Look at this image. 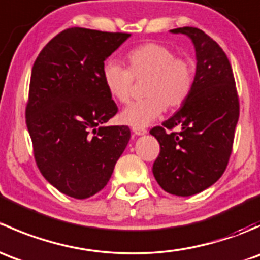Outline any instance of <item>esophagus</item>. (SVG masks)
Listing matches in <instances>:
<instances>
[{"mask_svg":"<svg viewBox=\"0 0 260 260\" xmlns=\"http://www.w3.org/2000/svg\"><path fill=\"white\" fill-rule=\"evenodd\" d=\"M133 133L137 136H145L147 133V131L145 129V128H133Z\"/></svg>","mask_w":260,"mask_h":260,"instance_id":"34e87169","label":"esophagus"}]
</instances>
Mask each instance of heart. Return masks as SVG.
<instances>
[{
  "instance_id": "heart-1",
  "label": "heart",
  "mask_w": 260,
  "mask_h": 260,
  "mask_svg": "<svg viewBox=\"0 0 260 260\" xmlns=\"http://www.w3.org/2000/svg\"><path fill=\"white\" fill-rule=\"evenodd\" d=\"M127 68L111 60L103 68V80L112 98L127 103L133 79H145V99L133 102L120 112V122L133 128L151 124L165 108H177L190 96L195 81V68L188 57L177 56L174 49L146 43L125 55Z\"/></svg>"
}]
</instances>
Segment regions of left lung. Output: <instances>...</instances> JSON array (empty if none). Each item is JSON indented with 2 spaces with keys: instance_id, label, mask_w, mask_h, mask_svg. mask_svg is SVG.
Here are the masks:
<instances>
[{
  "instance_id": "8db88e82",
  "label": "left lung",
  "mask_w": 260,
  "mask_h": 260,
  "mask_svg": "<svg viewBox=\"0 0 260 260\" xmlns=\"http://www.w3.org/2000/svg\"><path fill=\"white\" fill-rule=\"evenodd\" d=\"M172 34L191 39L196 52L193 88L187 101L162 127L149 131L161 151L152 171L158 185L176 196H191L210 187L224 174L239 119V98L232 65L222 49L196 27ZM175 126L180 133H170Z\"/></svg>"
}]
</instances>
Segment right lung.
Returning a JSON list of instances; mask_svg holds the SVG:
<instances>
[{
	"mask_svg": "<svg viewBox=\"0 0 260 260\" xmlns=\"http://www.w3.org/2000/svg\"><path fill=\"white\" fill-rule=\"evenodd\" d=\"M129 36L67 28L34 62L26 106L34 156L43 176L70 198L99 192L129 142L127 125H106L118 108L103 80L104 61Z\"/></svg>",
	"mask_w": 260,
	"mask_h": 260,
	"instance_id": "right-lung-1",
	"label": "right lung"
}]
</instances>
